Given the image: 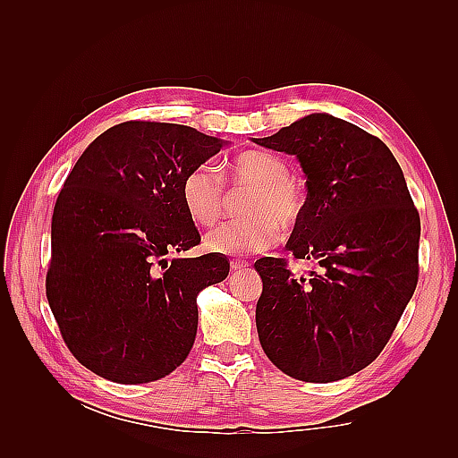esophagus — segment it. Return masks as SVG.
Listing matches in <instances>:
<instances>
[{"instance_id":"esophagus-1","label":"esophagus","mask_w":458,"mask_h":458,"mask_svg":"<svg viewBox=\"0 0 458 458\" xmlns=\"http://www.w3.org/2000/svg\"><path fill=\"white\" fill-rule=\"evenodd\" d=\"M246 267H248L246 259H237V258L231 259V269L233 271H241V269H246Z\"/></svg>"}]
</instances>
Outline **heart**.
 Returning <instances> with one entry per match:
<instances>
[{
	"label": "heart",
	"instance_id": "b5f03b06",
	"mask_svg": "<svg viewBox=\"0 0 458 458\" xmlns=\"http://www.w3.org/2000/svg\"><path fill=\"white\" fill-rule=\"evenodd\" d=\"M227 177L248 187L242 219L225 221L206 234V248L217 254L266 252L283 237V228L298 225L306 212V197L290 179L288 164L263 150H248L234 158ZM182 200L189 217L199 225H212L224 212V183L212 165L200 164L182 182Z\"/></svg>",
	"mask_w": 458,
	"mask_h": 458
}]
</instances>
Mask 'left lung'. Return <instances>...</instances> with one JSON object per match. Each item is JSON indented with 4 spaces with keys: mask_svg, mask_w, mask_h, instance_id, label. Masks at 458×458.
Instances as JSON below:
<instances>
[{
    "mask_svg": "<svg viewBox=\"0 0 458 458\" xmlns=\"http://www.w3.org/2000/svg\"><path fill=\"white\" fill-rule=\"evenodd\" d=\"M252 141L298 158L308 199L286 250L318 266L303 279L283 258L254 263L261 348L296 380L348 378L380 355L417 288L420 217L403 172L378 137L327 113Z\"/></svg>",
    "mask_w": 458,
    "mask_h": 458,
    "instance_id": "obj_1",
    "label": "left lung"
}]
</instances>
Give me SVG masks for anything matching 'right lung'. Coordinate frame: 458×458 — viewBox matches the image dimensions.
Instances as JSON below:
<instances>
[{
    "label": "right lung",
    "mask_w": 458,
    "mask_h": 458,
    "mask_svg": "<svg viewBox=\"0 0 458 458\" xmlns=\"http://www.w3.org/2000/svg\"><path fill=\"white\" fill-rule=\"evenodd\" d=\"M225 145L182 123L133 120L97 137L68 174L46 290L68 350L91 372L145 384L187 359L197 296L225 279L229 261L165 256L200 242L182 182Z\"/></svg>",
    "instance_id": "obj_1"
}]
</instances>
